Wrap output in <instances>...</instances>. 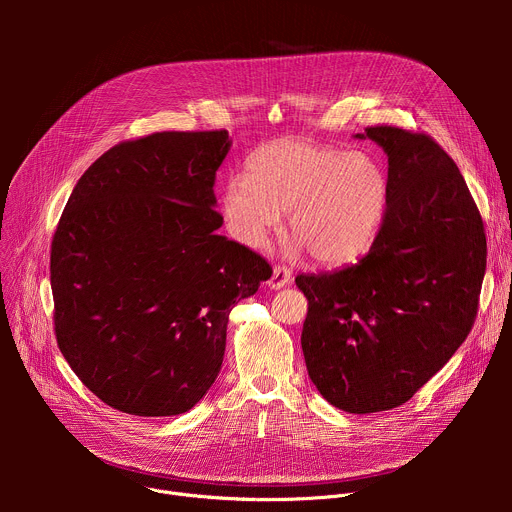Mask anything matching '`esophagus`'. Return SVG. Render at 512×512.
Returning a JSON list of instances; mask_svg holds the SVG:
<instances>
[{
    "label": "esophagus",
    "mask_w": 512,
    "mask_h": 512,
    "mask_svg": "<svg viewBox=\"0 0 512 512\" xmlns=\"http://www.w3.org/2000/svg\"><path fill=\"white\" fill-rule=\"evenodd\" d=\"M291 281V271H289V267H285V265H275L273 267V273H271V277H269V287L271 289H279V287H283V285H287Z\"/></svg>",
    "instance_id": "esophagus-1"
}]
</instances>
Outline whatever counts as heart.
<instances>
[{
  "label": "heart",
  "instance_id": "heart-1",
  "mask_svg": "<svg viewBox=\"0 0 512 512\" xmlns=\"http://www.w3.org/2000/svg\"><path fill=\"white\" fill-rule=\"evenodd\" d=\"M385 198L387 178L369 156L277 139L249 156L247 176L227 182L223 204L233 235L247 247H263L287 212L296 249L320 263H342L369 245Z\"/></svg>",
  "mask_w": 512,
  "mask_h": 512
}]
</instances>
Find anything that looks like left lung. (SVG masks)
<instances>
[{
  "instance_id": "obj_1",
  "label": "left lung",
  "mask_w": 512,
  "mask_h": 512,
  "mask_svg": "<svg viewBox=\"0 0 512 512\" xmlns=\"http://www.w3.org/2000/svg\"><path fill=\"white\" fill-rule=\"evenodd\" d=\"M389 158L387 206L367 255L298 275L302 350L322 397L348 413L409 401L470 334L486 271L480 210L456 162L425 131L371 125Z\"/></svg>"
}]
</instances>
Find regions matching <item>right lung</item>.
<instances>
[{"mask_svg": "<svg viewBox=\"0 0 512 512\" xmlns=\"http://www.w3.org/2000/svg\"><path fill=\"white\" fill-rule=\"evenodd\" d=\"M225 129L121 141L72 190L50 247L54 334L70 369L109 407L192 409L221 371L229 314L271 265L216 235Z\"/></svg>", "mask_w": 512, "mask_h": 512, "instance_id": "1", "label": "right lung"}]
</instances>
